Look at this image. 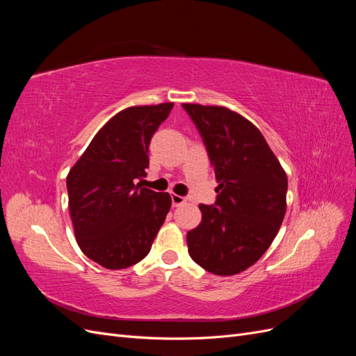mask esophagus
<instances>
[{"instance_id":"obj_1","label":"esophagus","mask_w":356,"mask_h":356,"mask_svg":"<svg viewBox=\"0 0 356 356\" xmlns=\"http://www.w3.org/2000/svg\"><path fill=\"white\" fill-rule=\"evenodd\" d=\"M170 197H172V204H174V207H181L182 203H186V202H187V197H184V196L172 195Z\"/></svg>"}]
</instances>
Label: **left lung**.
Segmentation results:
<instances>
[{
    "label": "left lung",
    "mask_w": 356,
    "mask_h": 356,
    "mask_svg": "<svg viewBox=\"0 0 356 356\" xmlns=\"http://www.w3.org/2000/svg\"><path fill=\"white\" fill-rule=\"evenodd\" d=\"M207 147L217 200L200 204L187 233L188 254L204 270L232 276L268 250L284 221L288 178L261 132L224 106L182 104Z\"/></svg>",
    "instance_id": "obj_1"
}]
</instances>
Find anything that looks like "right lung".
<instances>
[{
  "label": "right lung",
  "mask_w": 356,
  "mask_h": 356,
  "mask_svg": "<svg viewBox=\"0 0 356 356\" xmlns=\"http://www.w3.org/2000/svg\"><path fill=\"white\" fill-rule=\"evenodd\" d=\"M174 104L131 106L95 135L67 177L75 239L92 261L118 270L152 250L170 209L169 193L136 179L147 177L148 145Z\"/></svg>",
  "instance_id": "1"
}]
</instances>
